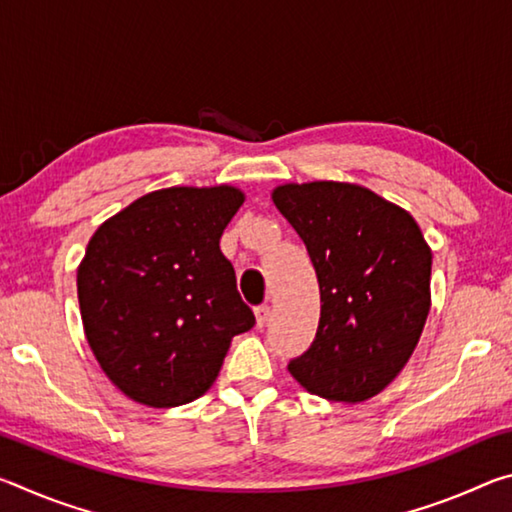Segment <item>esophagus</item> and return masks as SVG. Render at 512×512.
<instances>
[{
  "mask_svg": "<svg viewBox=\"0 0 512 512\" xmlns=\"http://www.w3.org/2000/svg\"><path fill=\"white\" fill-rule=\"evenodd\" d=\"M268 316H271V307H268V305H262V307L255 309V320H257L259 329H262L268 323Z\"/></svg>",
  "mask_w": 512,
  "mask_h": 512,
  "instance_id": "esophagus-1",
  "label": "esophagus"
}]
</instances>
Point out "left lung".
Listing matches in <instances>:
<instances>
[{"label":"left lung","instance_id":"1","mask_svg":"<svg viewBox=\"0 0 512 512\" xmlns=\"http://www.w3.org/2000/svg\"><path fill=\"white\" fill-rule=\"evenodd\" d=\"M273 203L305 241L320 287L316 339L289 363L307 393L359 404L400 375L431 307V248L413 216L336 180L287 183Z\"/></svg>","mask_w":512,"mask_h":512}]
</instances>
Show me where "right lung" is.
<instances>
[{"instance_id":"add662e5","label":"right lung","mask_w":512,"mask_h":512,"mask_svg":"<svg viewBox=\"0 0 512 512\" xmlns=\"http://www.w3.org/2000/svg\"><path fill=\"white\" fill-rule=\"evenodd\" d=\"M246 196L167 187L103 221L76 271L90 350L121 393L153 409L205 395L232 336L255 325L219 239Z\"/></svg>"}]
</instances>
